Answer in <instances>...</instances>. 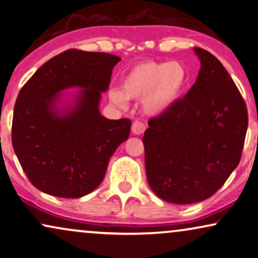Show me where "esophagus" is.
Listing matches in <instances>:
<instances>
[{"mask_svg":"<svg viewBox=\"0 0 258 258\" xmlns=\"http://www.w3.org/2000/svg\"><path fill=\"white\" fill-rule=\"evenodd\" d=\"M145 131V125L140 121H135L132 123V133L136 136L142 135Z\"/></svg>","mask_w":258,"mask_h":258,"instance_id":"1","label":"esophagus"}]
</instances>
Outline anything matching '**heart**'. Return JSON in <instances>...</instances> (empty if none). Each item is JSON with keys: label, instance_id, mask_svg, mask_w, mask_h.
Listing matches in <instances>:
<instances>
[{"label": "heart", "instance_id": "heart-1", "mask_svg": "<svg viewBox=\"0 0 258 258\" xmlns=\"http://www.w3.org/2000/svg\"><path fill=\"white\" fill-rule=\"evenodd\" d=\"M187 73L177 61L146 60L135 65L122 78V87H112L108 99L113 105L126 108L130 99H143L146 113L161 114L180 99Z\"/></svg>", "mask_w": 258, "mask_h": 258}]
</instances>
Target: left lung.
Listing matches in <instances>:
<instances>
[{
	"mask_svg": "<svg viewBox=\"0 0 258 258\" xmlns=\"http://www.w3.org/2000/svg\"><path fill=\"white\" fill-rule=\"evenodd\" d=\"M197 81L183 99L149 121L143 137L146 177L162 200H206L229 178L242 156L247 110L242 95L213 54L194 47Z\"/></svg>",
	"mask_w": 258,
	"mask_h": 258,
	"instance_id": "obj_1",
	"label": "left lung"
}]
</instances>
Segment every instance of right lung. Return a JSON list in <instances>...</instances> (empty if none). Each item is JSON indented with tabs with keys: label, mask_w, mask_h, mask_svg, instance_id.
<instances>
[{
	"label": "right lung",
	"mask_w": 258,
	"mask_h": 258,
	"mask_svg": "<svg viewBox=\"0 0 258 258\" xmlns=\"http://www.w3.org/2000/svg\"><path fill=\"white\" fill-rule=\"evenodd\" d=\"M119 60L105 52L68 50L41 65L22 87L12 143L39 190L76 199L102 182L109 158L131 132V120H109L99 108ZM70 89L78 90L62 94Z\"/></svg>",
	"instance_id": "1"
}]
</instances>
